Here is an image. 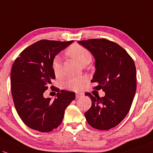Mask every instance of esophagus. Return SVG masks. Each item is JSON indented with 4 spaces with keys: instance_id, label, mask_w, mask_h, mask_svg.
Wrapping results in <instances>:
<instances>
[{
    "instance_id": "1",
    "label": "esophagus",
    "mask_w": 153,
    "mask_h": 153,
    "mask_svg": "<svg viewBox=\"0 0 153 153\" xmlns=\"http://www.w3.org/2000/svg\"><path fill=\"white\" fill-rule=\"evenodd\" d=\"M84 96V94L83 93H76V98L79 99V98H82Z\"/></svg>"
}]
</instances>
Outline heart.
<instances>
[{"mask_svg": "<svg viewBox=\"0 0 153 153\" xmlns=\"http://www.w3.org/2000/svg\"><path fill=\"white\" fill-rule=\"evenodd\" d=\"M66 54L78 62L81 65L88 64L91 60V54L87 49L82 45L74 44L71 45L66 51ZM52 70L56 76H60L62 72V68L60 59L58 56L54 58L52 65ZM86 82V79L82 76L69 78L65 82V87L72 90H79Z\"/></svg>", "mask_w": 153, "mask_h": 153, "instance_id": "1", "label": "heart"}]
</instances>
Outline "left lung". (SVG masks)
<instances>
[{
	"mask_svg": "<svg viewBox=\"0 0 153 153\" xmlns=\"http://www.w3.org/2000/svg\"><path fill=\"white\" fill-rule=\"evenodd\" d=\"M95 59L96 71L91 82L102 89L103 97L85 95L91 106L84 114L88 123L98 130H108L120 123L129 112L136 91V68L128 52L106 39L79 41Z\"/></svg>",
	"mask_w": 153,
	"mask_h": 153,
	"instance_id": "8db88e82",
	"label": "left lung"
}]
</instances>
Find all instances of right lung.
<instances>
[{"label": "right lung", "instance_id": "1", "mask_svg": "<svg viewBox=\"0 0 153 153\" xmlns=\"http://www.w3.org/2000/svg\"><path fill=\"white\" fill-rule=\"evenodd\" d=\"M72 42L39 40L25 49L13 63L10 73L13 102L20 118L32 129L43 133L56 129L65 109L75 99V93L64 90L56 94L54 101L43 97L55 79L52 68L54 57Z\"/></svg>", "mask_w": 153, "mask_h": 153}]
</instances>
